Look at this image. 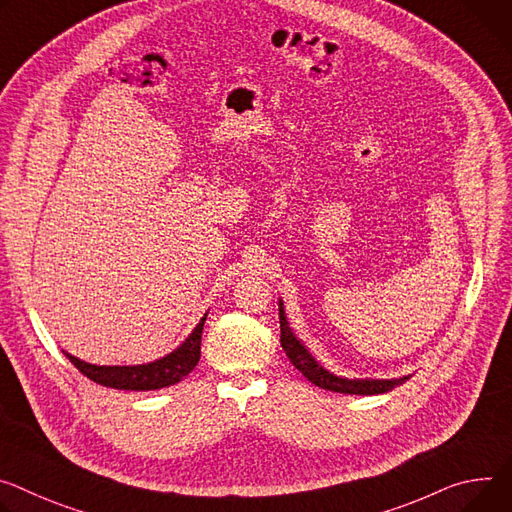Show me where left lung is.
Masks as SVG:
<instances>
[{
  "instance_id": "obj_1",
  "label": "left lung",
  "mask_w": 512,
  "mask_h": 512,
  "mask_svg": "<svg viewBox=\"0 0 512 512\" xmlns=\"http://www.w3.org/2000/svg\"><path fill=\"white\" fill-rule=\"evenodd\" d=\"M280 329H282V347L288 355V359L294 363L298 371H302V376H306L314 386L331 390V392H341V394H359V396H371V394H384L394 390L396 386L404 384L408 376L398 378V380H349V378H339L331 371L324 369L310 353L308 349L296 339L292 333L286 312H284V302L280 300Z\"/></svg>"
}]
</instances>
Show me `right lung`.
<instances>
[{
	"instance_id": "obj_1",
	"label": "right lung",
	"mask_w": 512,
	"mask_h": 512,
	"mask_svg": "<svg viewBox=\"0 0 512 512\" xmlns=\"http://www.w3.org/2000/svg\"><path fill=\"white\" fill-rule=\"evenodd\" d=\"M206 316L198 322V327L192 331V335L185 339L175 351L169 355L143 363V365H94L81 361L69 353V361L87 376L91 382L102 384L106 388L116 390H134V392H145V390H161L167 386L177 384L181 378H185L200 361V343H202V331Z\"/></svg>"
}]
</instances>
